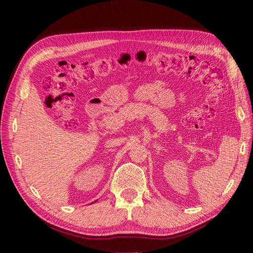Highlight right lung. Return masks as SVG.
I'll return each instance as SVG.
<instances>
[{
  "label": "right lung",
  "mask_w": 253,
  "mask_h": 253,
  "mask_svg": "<svg viewBox=\"0 0 253 253\" xmlns=\"http://www.w3.org/2000/svg\"><path fill=\"white\" fill-rule=\"evenodd\" d=\"M91 204H93V203H91Z\"/></svg>",
  "instance_id": "add662e5"
}]
</instances>
